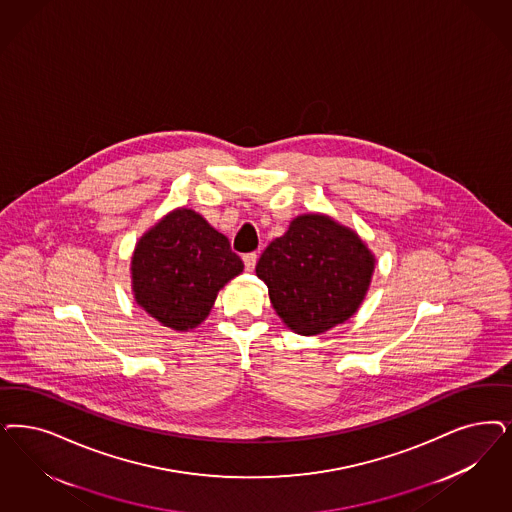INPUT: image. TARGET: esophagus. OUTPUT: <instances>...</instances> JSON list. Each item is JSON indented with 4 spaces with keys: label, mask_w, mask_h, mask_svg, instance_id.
Returning a JSON list of instances; mask_svg holds the SVG:
<instances>
[{
    "label": "esophagus",
    "mask_w": 512,
    "mask_h": 512,
    "mask_svg": "<svg viewBox=\"0 0 512 512\" xmlns=\"http://www.w3.org/2000/svg\"><path fill=\"white\" fill-rule=\"evenodd\" d=\"M257 259H259V255L257 253H246L244 255V265H246L247 272H251L255 265H257Z\"/></svg>",
    "instance_id": "esophagus-1"
}]
</instances>
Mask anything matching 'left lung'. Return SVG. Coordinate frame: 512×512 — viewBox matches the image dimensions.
Here are the masks:
<instances>
[{"label": "left lung", "mask_w": 512, "mask_h": 512, "mask_svg": "<svg viewBox=\"0 0 512 512\" xmlns=\"http://www.w3.org/2000/svg\"><path fill=\"white\" fill-rule=\"evenodd\" d=\"M372 270L374 255L365 242L319 213L293 219L255 266L276 314L304 336L352 318L367 295Z\"/></svg>", "instance_id": "1"}]
</instances>
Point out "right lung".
Segmentation results:
<instances>
[{
  "mask_svg": "<svg viewBox=\"0 0 512 512\" xmlns=\"http://www.w3.org/2000/svg\"><path fill=\"white\" fill-rule=\"evenodd\" d=\"M242 270L229 238L187 208L168 213L141 236L130 266L136 302L174 331L208 318L219 289Z\"/></svg>",
  "mask_w": 512,
  "mask_h": 512,
  "instance_id": "right-lung-1",
  "label": "right lung"
}]
</instances>
